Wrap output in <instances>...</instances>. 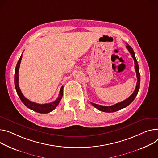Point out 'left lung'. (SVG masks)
I'll return each instance as SVG.
<instances>
[{"label": "left lung", "mask_w": 158, "mask_h": 158, "mask_svg": "<svg viewBox=\"0 0 158 158\" xmlns=\"http://www.w3.org/2000/svg\"><path fill=\"white\" fill-rule=\"evenodd\" d=\"M127 48L130 52V54H131L132 58H133L134 62H135V69L136 73V77H137V82H136V86L135 89L131 95L130 97H128L127 99H126L125 100L119 103H118L115 105H113V106H100V105H97V104L91 102V105L93 107L97 108L98 110H99L100 111L105 112H116L118 110H119L123 108H125L126 107H127L128 106H129V105L134 100L136 96L137 95L139 88H140V72H139V64H138L137 60H136V59L135 58L133 49L127 43Z\"/></svg>", "instance_id": "left-lung-1"}]
</instances>
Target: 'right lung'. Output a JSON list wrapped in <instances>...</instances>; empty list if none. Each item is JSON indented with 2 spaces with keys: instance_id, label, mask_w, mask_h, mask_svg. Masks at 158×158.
I'll use <instances>...</instances> for the list:
<instances>
[{
  "instance_id": "right-lung-1",
  "label": "right lung",
  "mask_w": 158,
  "mask_h": 158,
  "mask_svg": "<svg viewBox=\"0 0 158 158\" xmlns=\"http://www.w3.org/2000/svg\"><path fill=\"white\" fill-rule=\"evenodd\" d=\"M22 55H21L19 59L18 60L17 65L16 66L15 73V88H16L17 94L19 96L20 100H22V102L23 103L25 106L26 107H27L28 109L32 110L35 112H37L38 113L47 114V113H49V112L52 111L57 107L61 99L62 98L63 92H64L63 91V88H64V86H62L60 89L59 96H58V98L52 102H51L49 103H46V104H39V103H36L35 102L28 100L27 98H26L24 97V95L22 94V91H21L20 89H19V85H18V80H19L18 79V71H19V68L20 63H21V60H22Z\"/></svg>"
}]
</instances>
